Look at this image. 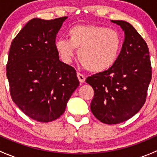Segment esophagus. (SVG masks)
Listing matches in <instances>:
<instances>
[{
  "instance_id": "1",
  "label": "esophagus",
  "mask_w": 157,
  "mask_h": 157,
  "mask_svg": "<svg viewBox=\"0 0 157 157\" xmlns=\"http://www.w3.org/2000/svg\"><path fill=\"white\" fill-rule=\"evenodd\" d=\"M77 78H78L79 81L80 82V83H84L85 80H86V77H85L84 75H83L82 74H80V73H77Z\"/></svg>"
}]
</instances>
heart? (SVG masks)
I'll use <instances>...</instances> for the list:
<instances>
[{
  "instance_id": "b5f03b06",
  "label": "heart",
  "mask_w": 157,
  "mask_h": 157,
  "mask_svg": "<svg viewBox=\"0 0 157 157\" xmlns=\"http://www.w3.org/2000/svg\"><path fill=\"white\" fill-rule=\"evenodd\" d=\"M68 39H61L55 46L61 59L70 63L78 49L77 58L86 70L93 73L108 71L115 64L121 50L118 32L96 25H78L67 32Z\"/></svg>"
}]
</instances>
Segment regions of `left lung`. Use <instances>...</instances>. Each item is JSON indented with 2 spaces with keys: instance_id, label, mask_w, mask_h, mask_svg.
Returning a JSON list of instances; mask_svg holds the SVG:
<instances>
[{
  "instance_id": "left-lung-1",
  "label": "left lung",
  "mask_w": 157,
  "mask_h": 157,
  "mask_svg": "<svg viewBox=\"0 0 157 157\" xmlns=\"http://www.w3.org/2000/svg\"><path fill=\"white\" fill-rule=\"evenodd\" d=\"M124 32V43L115 64L108 71L86 78L94 90L90 109L102 123L127 121L143 107L152 77L149 49L132 25L111 20Z\"/></svg>"
}]
</instances>
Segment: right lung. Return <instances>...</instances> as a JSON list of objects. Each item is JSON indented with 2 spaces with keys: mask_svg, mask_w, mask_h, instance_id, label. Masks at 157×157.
<instances>
[{
  "mask_svg": "<svg viewBox=\"0 0 157 157\" xmlns=\"http://www.w3.org/2000/svg\"><path fill=\"white\" fill-rule=\"evenodd\" d=\"M67 17L33 18L13 40L7 77L14 103L40 122L59 118L79 86L75 69L59 60L56 35Z\"/></svg>",
  "mask_w": 157,
  "mask_h": 157,
  "instance_id": "right-lung-1",
  "label": "right lung"
}]
</instances>
